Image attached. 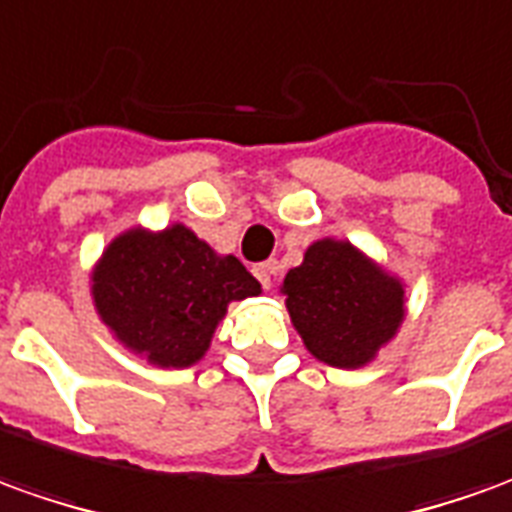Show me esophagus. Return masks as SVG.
I'll list each match as a JSON object with an SVG mask.
<instances>
[{
  "label": "esophagus",
  "instance_id": "obj_1",
  "mask_svg": "<svg viewBox=\"0 0 512 512\" xmlns=\"http://www.w3.org/2000/svg\"><path fill=\"white\" fill-rule=\"evenodd\" d=\"M278 270H281V264L276 262V259H270V262H262L253 267V273H256V278L262 281L264 290H270L273 287V281H276Z\"/></svg>",
  "mask_w": 512,
  "mask_h": 512
}]
</instances>
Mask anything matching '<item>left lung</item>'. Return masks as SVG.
<instances>
[{
  "mask_svg": "<svg viewBox=\"0 0 512 512\" xmlns=\"http://www.w3.org/2000/svg\"><path fill=\"white\" fill-rule=\"evenodd\" d=\"M281 295L306 351L331 368L379 357L407 317V284L348 239L323 236L284 276Z\"/></svg>",
  "mask_w": 512,
  "mask_h": 512,
  "instance_id": "1",
  "label": "left lung"
}]
</instances>
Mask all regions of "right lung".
I'll use <instances>...</instances> for the list:
<instances>
[{"label": "right lung", "instance_id": "1", "mask_svg": "<svg viewBox=\"0 0 512 512\" xmlns=\"http://www.w3.org/2000/svg\"><path fill=\"white\" fill-rule=\"evenodd\" d=\"M262 292L236 256L172 222L133 225L91 267V301L111 337L155 368H192L209 351L228 303Z\"/></svg>", "mask_w": 512, "mask_h": 512}]
</instances>
